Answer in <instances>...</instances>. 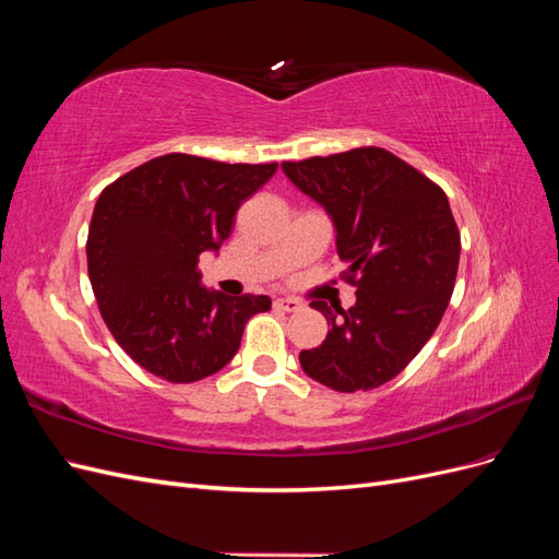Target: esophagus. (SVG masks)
I'll return each instance as SVG.
<instances>
[{
	"label": "esophagus",
	"instance_id": "34e87169",
	"mask_svg": "<svg viewBox=\"0 0 559 559\" xmlns=\"http://www.w3.org/2000/svg\"><path fill=\"white\" fill-rule=\"evenodd\" d=\"M275 308H280L284 312H298L302 306H300L296 298H277L275 300Z\"/></svg>",
	"mask_w": 559,
	"mask_h": 559
}]
</instances>
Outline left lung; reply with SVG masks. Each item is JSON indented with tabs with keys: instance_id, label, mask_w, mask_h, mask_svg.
Listing matches in <instances>:
<instances>
[{
	"instance_id": "1",
	"label": "left lung",
	"mask_w": 559,
	"mask_h": 559,
	"mask_svg": "<svg viewBox=\"0 0 559 559\" xmlns=\"http://www.w3.org/2000/svg\"><path fill=\"white\" fill-rule=\"evenodd\" d=\"M282 170L331 216L343 277L357 286L349 310L310 302L331 331L300 352V366L335 392H368L396 378L445 314L462 251L448 195L380 146L286 160Z\"/></svg>"
}]
</instances>
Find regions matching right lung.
Masks as SVG:
<instances>
[{"label":"right lung","instance_id":"add662e5","mask_svg":"<svg viewBox=\"0 0 559 559\" xmlns=\"http://www.w3.org/2000/svg\"><path fill=\"white\" fill-rule=\"evenodd\" d=\"M277 163L167 154L99 193L88 228V277L114 341L148 373L195 382L222 370L267 296H224L200 284L202 251H218L242 202Z\"/></svg>","mask_w":559,"mask_h":559}]
</instances>
